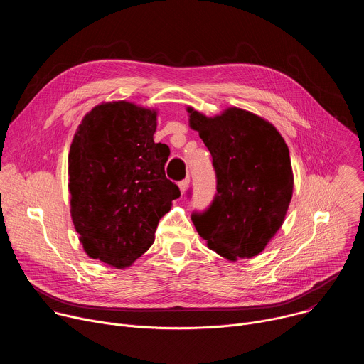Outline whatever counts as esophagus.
<instances>
[{"mask_svg": "<svg viewBox=\"0 0 364 364\" xmlns=\"http://www.w3.org/2000/svg\"><path fill=\"white\" fill-rule=\"evenodd\" d=\"M188 186H190V178H186V180H183V181H180V183H178V187H180L181 194H184V193L187 191Z\"/></svg>", "mask_w": 364, "mask_h": 364, "instance_id": "obj_1", "label": "esophagus"}]
</instances>
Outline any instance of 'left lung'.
<instances>
[{"label":"left lung","mask_w":364,"mask_h":364,"mask_svg":"<svg viewBox=\"0 0 364 364\" xmlns=\"http://www.w3.org/2000/svg\"><path fill=\"white\" fill-rule=\"evenodd\" d=\"M188 125L213 157L218 196L194 215L198 235L230 262L261 253L281 229L294 191L289 149L267 119L236 107L205 117L191 107Z\"/></svg>","instance_id":"1"}]
</instances>
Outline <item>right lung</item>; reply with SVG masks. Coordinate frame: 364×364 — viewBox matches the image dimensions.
Here are the masks:
<instances>
[{"mask_svg":"<svg viewBox=\"0 0 364 364\" xmlns=\"http://www.w3.org/2000/svg\"><path fill=\"white\" fill-rule=\"evenodd\" d=\"M157 108L102 102L77 127L69 151L70 216L85 253L125 269L155 239L180 197L166 177L170 148L155 144Z\"/></svg>","mask_w":364,"mask_h":364,"instance_id":"add662e5","label":"right lung"}]
</instances>
